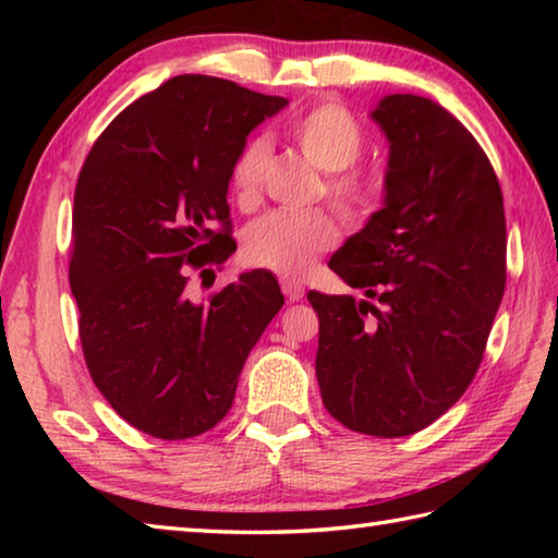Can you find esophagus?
Masks as SVG:
<instances>
[{
	"instance_id": "1",
	"label": "esophagus",
	"mask_w": 558,
	"mask_h": 558,
	"mask_svg": "<svg viewBox=\"0 0 558 558\" xmlns=\"http://www.w3.org/2000/svg\"><path fill=\"white\" fill-rule=\"evenodd\" d=\"M282 292H286L288 302H298L305 298V288H302L295 280H282Z\"/></svg>"
}]
</instances>
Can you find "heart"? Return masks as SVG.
Wrapping results in <instances>:
<instances>
[{
	"mask_svg": "<svg viewBox=\"0 0 558 558\" xmlns=\"http://www.w3.org/2000/svg\"><path fill=\"white\" fill-rule=\"evenodd\" d=\"M286 135L302 155L325 172V199L347 221H364L379 209L384 182L376 174L352 165L364 153V132L359 122L339 106H317L288 122ZM268 143L251 137L235 153L231 165V189L241 206L260 199V182L268 165ZM337 241L332 216L323 209L290 211L278 209L253 221L243 239V256L251 266L278 272L282 278H300L315 266L319 253Z\"/></svg>",
	"mask_w": 558,
	"mask_h": 558,
	"instance_id": "b5f03b06",
	"label": "heart"
}]
</instances>
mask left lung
I'll return each mask as SVG.
<instances>
[{
  "mask_svg": "<svg viewBox=\"0 0 558 558\" xmlns=\"http://www.w3.org/2000/svg\"><path fill=\"white\" fill-rule=\"evenodd\" d=\"M372 120L389 140L384 206L329 268L380 305L317 290L307 300L325 409L349 430L401 438L475 379L505 295V202L483 147L436 100L393 93Z\"/></svg>",
  "mask_w": 558,
  "mask_h": 558,
  "instance_id": "left-lung-1",
  "label": "left lung"
}]
</instances>
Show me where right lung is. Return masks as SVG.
<instances>
[{"label": "right lung", "mask_w": 558, "mask_h": 558, "mask_svg": "<svg viewBox=\"0 0 558 558\" xmlns=\"http://www.w3.org/2000/svg\"><path fill=\"white\" fill-rule=\"evenodd\" d=\"M286 106L214 75H174L122 110L81 169L69 280L83 356L98 391L147 436L214 428L286 302L260 268L209 302L189 295V270L204 276L235 251L226 204L235 153Z\"/></svg>", "instance_id": "add662e5"}]
</instances>
